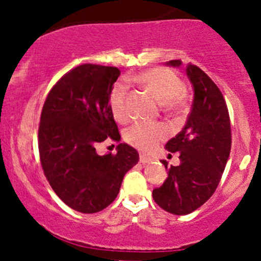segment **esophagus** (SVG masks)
<instances>
[{
	"label": "esophagus",
	"mask_w": 261,
	"mask_h": 261,
	"mask_svg": "<svg viewBox=\"0 0 261 261\" xmlns=\"http://www.w3.org/2000/svg\"><path fill=\"white\" fill-rule=\"evenodd\" d=\"M152 162V159L150 156H146V155L141 154L140 155V163H143V164H146V163H150Z\"/></svg>",
	"instance_id": "obj_1"
}]
</instances>
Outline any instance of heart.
Masks as SVG:
<instances>
[{
	"mask_svg": "<svg viewBox=\"0 0 261 261\" xmlns=\"http://www.w3.org/2000/svg\"><path fill=\"white\" fill-rule=\"evenodd\" d=\"M138 82L147 91L151 92L159 101L164 102V109L168 112H181L186 107L183 99L184 83L179 75L172 69L164 67L151 68L135 75ZM110 107L114 117L118 122H127L130 112L127 109V86L118 82L110 93ZM169 135V130L163 123L138 122L127 128L125 139L131 146L141 151H151Z\"/></svg>",
	"mask_w": 261,
	"mask_h": 261,
	"instance_id": "obj_1",
	"label": "heart"
}]
</instances>
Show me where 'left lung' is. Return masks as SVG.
<instances>
[{
	"label": "left lung",
	"mask_w": 261,
	"mask_h": 261,
	"mask_svg": "<svg viewBox=\"0 0 261 261\" xmlns=\"http://www.w3.org/2000/svg\"><path fill=\"white\" fill-rule=\"evenodd\" d=\"M179 59L168 65L180 67ZM187 75L194 89L193 105L184 127L165 149L179 152L180 164L169 167L164 183L152 191L159 207L173 215H188L208 201L220 183L231 151V125L222 93L201 68L189 63ZM168 169V163L162 160Z\"/></svg>",
	"instance_id": "8db88e82"
}]
</instances>
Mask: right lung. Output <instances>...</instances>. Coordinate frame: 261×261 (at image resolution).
<instances>
[{"instance_id":"right-lung-1","label":"right lung","mask_w":261,"mask_h":261,"mask_svg":"<svg viewBox=\"0 0 261 261\" xmlns=\"http://www.w3.org/2000/svg\"><path fill=\"white\" fill-rule=\"evenodd\" d=\"M118 75L116 67L78 65L53 86L41 111L38 138L44 174L57 196L82 213L110 206L139 162L127 144H118L115 155L96 152L98 143L121 140L110 107Z\"/></svg>"}]
</instances>
